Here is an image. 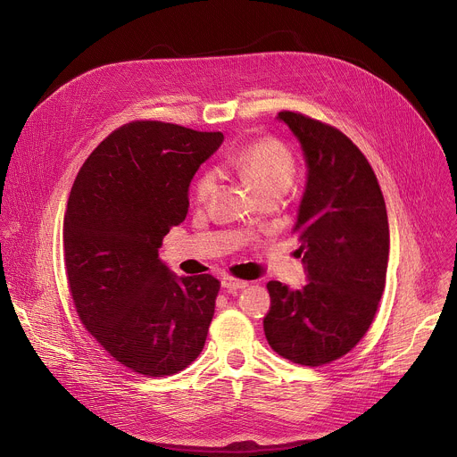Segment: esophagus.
<instances>
[{"label":"esophagus","instance_id":"1","mask_svg":"<svg viewBox=\"0 0 457 457\" xmlns=\"http://www.w3.org/2000/svg\"><path fill=\"white\" fill-rule=\"evenodd\" d=\"M249 286V282L235 278V277H224L222 278V287L229 289V291H237V289H245Z\"/></svg>","mask_w":457,"mask_h":457}]
</instances>
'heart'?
Instances as JSON below:
<instances>
[{
	"label": "heart",
	"mask_w": 457,
	"mask_h": 457,
	"mask_svg": "<svg viewBox=\"0 0 457 457\" xmlns=\"http://www.w3.org/2000/svg\"><path fill=\"white\" fill-rule=\"evenodd\" d=\"M226 166L247 179L262 197H280L295 177L293 152L275 137L256 139L226 159ZM217 187V171L204 170L193 184V201L206 204Z\"/></svg>",
	"instance_id": "1"
}]
</instances>
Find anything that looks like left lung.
<instances>
[{
  "label": "left lung",
  "instance_id": "obj_1",
  "mask_svg": "<svg viewBox=\"0 0 457 457\" xmlns=\"http://www.w3.org/2000/svg\"><path fill=\"white\" fill-rule=\"evenodd\" d=\"M278 119L307 162L293 231L309 282L296 291L268 282L264 331L282 358L320 367L353 351L374 321L388 262L386 208L372 166L338 128L289 110Z\"/></svg>",
  "mask_w": 457,
  "mask_h": 457
}]
</instances>
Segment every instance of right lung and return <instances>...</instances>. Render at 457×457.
<instances>
[{"mask_svg": "<svg viewBox=\"0 0 457 457\" xmlns=\"http://www.w3.org/2000/svg\"><path fill=\"white\" fill-rule=\"evenodd\" d=\"M220 132L132 120L81 166L64 213V270L78 316L120 365L170 376L203 353L220 282L175 277L159 247L187 213V187Z\"/></svg>", "mask_w": 457, "mask_h": 457, "instance_id": "right-lung-1", "label": "right lung"}]
</instances>
